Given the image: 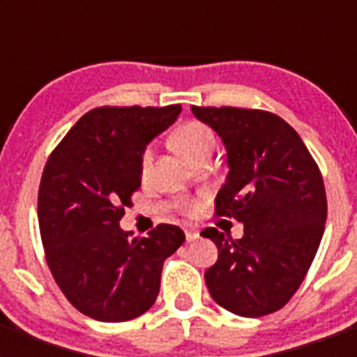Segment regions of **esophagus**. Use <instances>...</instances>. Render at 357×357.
I'll return each mask as SVG.
<instances>
[{
	"instance_id": "1",
	"label": "esophagus",
	"mask_w": 357,
	"mask_h": 357,
	"mask_svg": "<svg viewBox=\"0 0 357 357\" xmlns=\"http://www.w3.org/2000/svg\"><path fill=\"white\" fill-rule=\"evenodd\" d=\"M198 237H200V231H198V229L192 228V226L185 228V238H187V243H192V241H196Z\"/></svg>"
}]
</instances>
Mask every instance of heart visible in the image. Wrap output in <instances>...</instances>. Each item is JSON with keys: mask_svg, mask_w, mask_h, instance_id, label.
Instances as JSON below:
<instances>
[{"mask_svg": "<svg viewBox=\"0 0 357 357\" xmlns=\"http://www.w3.org/2000/svg\"><path fill=\"white\" fill-rule=\"evenodd\" d=\"M172 144L187 161H192L196 155H200L202 151L213 150L215 135H213L211 128L200 122V120H187L174 131ZM151 165H153V148L146 146L142 155H140V170H142V174L150 172ZM183 209L187 213H196L200 209V206L196 202H183Z\"/></svg>", "mask_w": 357, "mask_h": 357, "instance_id": "1", "label": "heart"}]
</instances>
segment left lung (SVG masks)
<instances>
[{
	"mask_svg": "<svg viewBox=\"0 0 357 357\" xmlns=\"http://www.w3.org/2000/svg\"><path fill=\"white\" fill-rule=\"evenodd\" d=\"M192 113L222 139L228 178L215 200L217 217L244 224L231 238L217 228L202 237L218 248L206 271L213 300L241 317L282 310L304 282L326 224V190L300 135L259 109L196 107Z\"/></svg>",
	"mask_w": 357,
	"mask_h": 357,
	"instance_id": "left-lung-1",
	"label": "left lung"
}]
</instances>
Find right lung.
I'll use <instances>...</instances> for the list:
<instances>
[{
	"label": "right lung",
	"instance_id": "right-lung-1",
	"mask_svg": "<svg viewBox=\"0 0 357 357\" xmlns=\"http://www.w3.org/2000/svg\"><path fill=\"white\" fill-rule=\"evenodd\" d=\"M179 113L181 105L92 109L44 167L38 226L47 266L70 304L91 319L123 322L150 310L162 263L183 244L172 224L140 238L120 228L140 187L146 144Z\"/></svg>",
	"mask_w": 357,
	"mask_h": 357
}]
</instances>
